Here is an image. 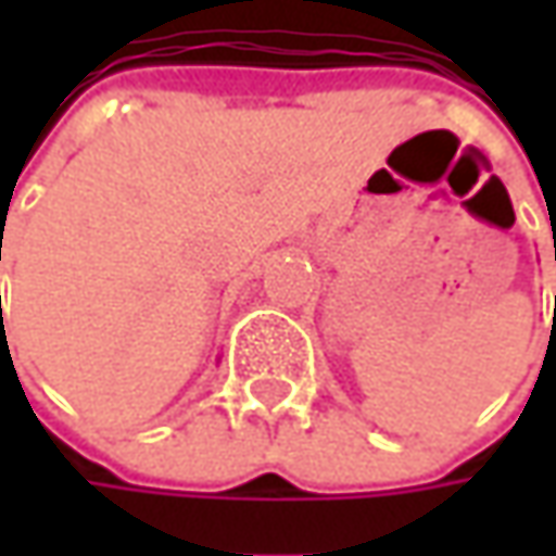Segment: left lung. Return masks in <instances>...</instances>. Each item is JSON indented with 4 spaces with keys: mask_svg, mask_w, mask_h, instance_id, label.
Returning a JSON list of instances; mask_svg holds the SVG:
<instances>
[{
    "mask_svg": "<svg viewBox=\"0 0 556 556\" xmlns=\"http://www.w3.org/2000/svg\"><path fill=\"white\" fill-rule=\"evenodd\" d=\"M554 260H556V231H554ZM554 325H556V296H554Z\"/></svg>",
    "mask_w": 556,
    "mask_h": 556,
    "instance_id": "1",
    "label": "left lung"
}]
</instances>
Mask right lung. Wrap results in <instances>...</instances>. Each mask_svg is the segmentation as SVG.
<instances>
[{
  "instance_id": "add662e5",
  "label": "right lung",
  "mask_w": 556,
  "mask_h": 556,
  "mask_svg": "<svg viewBox=\"0 0 556 556\" xmlns=\"http://www.w3.org/2000/svg\"><path fill=\"white\" fill-rule=\"evenodd\" d=\"M0 260H2V235H0ZM0 321H2V296H0Z\"/></svg>"
}]
</instances>
